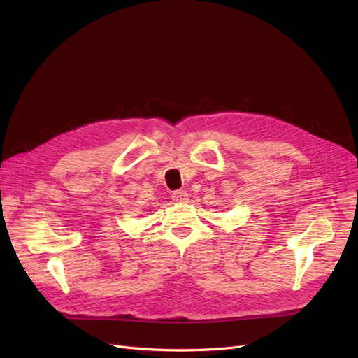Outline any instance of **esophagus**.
<instances>
[{
    "label": "esophagus",
    "mask_w": 358,
    "mask_h": 358,
    "mask_svg": "<svg viewBox=\"0 0 358 358\" xmlns=\"http://www.w3.org/2000/svg\"><path fill=\"white\" fill-rule=\"evenodd\" d=\"M173 200L178 201V203H185L187 200H189V194H187V192H184V190H177L173 193Z\"/></svg>",
    "instance_id": "1"
}]
</instances>
